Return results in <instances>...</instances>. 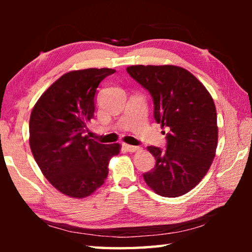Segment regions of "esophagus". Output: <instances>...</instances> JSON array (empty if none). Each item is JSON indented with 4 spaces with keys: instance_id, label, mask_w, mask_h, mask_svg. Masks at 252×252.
Wrapping results in <instances>:
<instances>
[{
    "instance_id": "obj_1",
    "label": "esophagus",
    "mask_w": 252,
    "mask_h": 252,
    "mask_svg": "<svg viewBox=\"0 0 252 252\" xmlns=\"http://www.w3.org/2000/svg\"><path fill=\"white\" fill-rule=\"evenodd\" d=\"M122 147H123V149H125V150H126V151H129V152H135V151H138V150H140V148L139 147H134V146H130V144H122Z\"/></svg>"
}]
</instances>
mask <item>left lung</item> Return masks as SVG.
Here are the masks:
<instances>
[{"label":"left lung","instance_id":"obj_1","mask_svg":"<svg viewBox=\"0 0 252 252\" xmlns=\"http://www.w3.org/2000/svg\"><path fill=\"white\" fill-rule=\"evenodd\" d=\"M126 71L151 94L156 121L169 129L165 150L148 147L156 167L143 173L144 181L162 197H180L202 180L216 156L215 102L204 85L183 67L131 65Z\"/></svg>","mask_w":252,"mask_h":252}]
</instances>
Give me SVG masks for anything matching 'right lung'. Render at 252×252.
<instances>
[{
	"label": "right lung",
	"mask_w": 252,
	"mask_h": 252,
	"mask_svg": "<svg viewBox=\"0 0 252 252\" xmlns=\"http://www.w3.org/2000/svg\"><path fill=\"white\" fill-rule=\"evenodd\" d=\"M113 69H85L63 74L37 100L30 118V147L51 185L82 199L103 185L111 157L120 144H102L84 135L94 117V95Z\"/></svg>",
	"instance_id": "right-lung-1"
}]
</instances>
